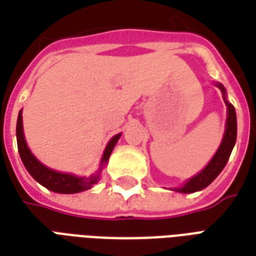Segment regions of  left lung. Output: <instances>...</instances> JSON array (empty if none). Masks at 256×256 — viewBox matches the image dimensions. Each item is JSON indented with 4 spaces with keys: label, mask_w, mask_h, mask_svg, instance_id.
I'll return each instance as SVG.
<instances>
[{
    "label": "left lung",
    "mask_w": 256,
    "mask_h": 256,
    "mask_svg": "<svg viewBox=\"0 0 256 256\" xmlns=\"http://www.w3.org/2000/svg\"><path fill=\"white\" fill-rule=\"evenodd\" d=\"M216 86L220 88L222 92V97L225 101L226 106H228V118H226V128L224 138L220 142V148L215 152L214 158L210 160L207 166L204 167L202 172L196 174L194 177H192L189 181L185 182L184 186L181 188H174L172 190L181 193H193L202 190V189L207 188L210 184L214 181L215 178L220 176V172L224 170V167L226 166V163L229 160L233 146L236 144L237 137V119H236V111L234 106H232L229 101L226 100V90L225 88L220 84H216Z\"/></svg>",
    "instance_id": "left-lung-1"
}]
</instances>
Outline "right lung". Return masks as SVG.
<instances>
[{"instance_id": "1", "label": "right lung", "mask_w": 256, "mask_h": 256, "mask_svg": "<svg viewBox=\"0 0 256 256\" xmlns=\"http://www.w3.org/2000/svg\"><path fill=\"white\" fill-rule=\"evenodd\" d=\"M16 138H18V150H19V155L22 158L23 164L27 168V172H30V176L36 182H40L42 186H45L49 190L56 193H78L84 192L90 189L94 184H97L98 178H100L101 170L106 166V162L111 156V152L114 146L116 145L118 140L120 138V134H116L115 137L106 145L104 155L101 159V166L98 172H96L94 176L90 177H75L72 174H66V172H54L49 167L44 166L41 162L36 159V156L31 154V150L27 146V142L24 140V133H23V116H22V111L19 112L18 116V124H16Z\"/></svg>"}]
</instances>
